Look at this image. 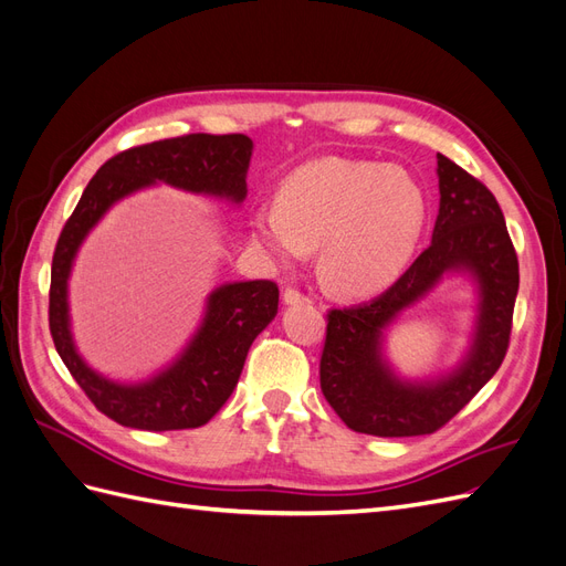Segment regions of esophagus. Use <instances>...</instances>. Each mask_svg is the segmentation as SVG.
<instances>
[{
    "label": "esophagus",
    "instance_id": "esophagus-1",
    "mask_svg": "<svg viewBox=\"0 0 566 566\" xmlns=\"http://www.w3.org/2000/svg\"><path fill=\"white\" fill-rule=\"evenodd\" d=\"M283 302L293 306V304H304V302H310V297L302 295L300 290H295V287H285V290H283Z\"/></svg>",
    "mask_w": 566,
    "mask_h": 566
}]
</instances>
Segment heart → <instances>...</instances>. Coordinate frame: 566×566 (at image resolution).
I'll return each instance as SVG.
<instances>
[{
    "mask_svg": "<svg viewBox=\"0 0 566 566\" xmlns=\"http://www.w3.org/2000/svg\"><path fill=\"white\" fill-rule=\"evenodd\" d=\"M422 227V188L406 169L335 156L300 165L283 181L279 205L250 219L252 241L279 264H295L321 245V281L347 297L397 281Z\"/></svg>",
    "mask_w": 566,
    "mask_h": 566,
    "instance_id": "b5f03b06",
    "label": "heart"
}]
</instances>
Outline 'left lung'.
<instances>
[{
	"label": "left lung",
	"mask_w": 566,
	"mask_h": 566,
	"mask_svg": "<svg viewBox=\"0 0 566 566\" xmlns=\"http://www.w3.org/2000/svg\"><path fill=\"white\" fill-rule=\"evenodd\" d=\"M439 214L432 243L380 297L333 310L321 354V389L349 430L373 437H420L447 424L501 368L520 264L505 217L489 188L437 153ZM447 275L478 290L471 347L459 366L427 381H406L384 356V335Z\"/></svg>",
	"instance_id": "8db88e82"
}]
</instances>
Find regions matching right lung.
<instances>
[{
	"label": "right lung",
	"instance_id": "1",
	"mask_svg": "<svg viewBox=\"0 0 566 566\" xmlns=\"http://www.w3.org/2000/svg\"><path fill=\"white\" fill-rule=\"evenodd\" d=\"M252 148L245 134H186L117 153L101 165L65 221L51 262L49 328L65 368L111 420L148 432L191 430L208 422L235 389L254 337L279 314V287L271 281L217 285L177 358L146 380L119 382L84 361L71 328L67 281L84 238L115 202L156 184L241 205Z\"/></svg>",
	"mask_w": 566,
	"mask_h": 566
}]
</instances>
